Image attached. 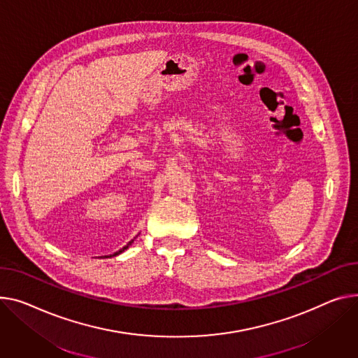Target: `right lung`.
<instances>
[{
  "mask_svg": "<svg viewBox=\"0 0 358 358\" xmlns=\"http://www.w3.org/2000/svg\"><path fill=\"white\" fill-rule=\"evenodd\" d=\"M132 243H134V239H132V241H131V242H129L127 246H124L122 249H119V250H117V252H115L113 255H109V256H105V257H112V256H117V255H121V253H122V252H125V250H127V249H128V248H129Z\"/></svg>",
  "mask_w": 358,
  "mask_h": 358,
  "instance_id": "1",
  "label": "right lung"
}]
</instances>
